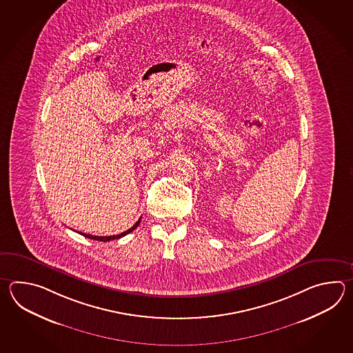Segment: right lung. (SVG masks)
Here are the masks:
<instances>
[{
  "instance_id": "add662e5",
  "label": "right lung",
  "mask_w": 353,
  "mask_h": 353,
  "mask_svg": "<svg viewBox=\"0 0 353 353\" xmlns=\"http://www.w3.org/2000/svg\"><path fill=\"white\" fill-rule=\"evenodd\" d=\"M140 221H141V217L139 218V221L136 222L135 225H132L131 228H128V231H125V232L120 233V234H114V236H92V234H87V233H81L82 236L84 237H87V239H90V240H96L101 241V242H107V241H112V240H119L121 237H123V236H126L130 232H132L134 230H135L136 227L139 225L140 223Z\"/></svg>"
}]
</instances>
